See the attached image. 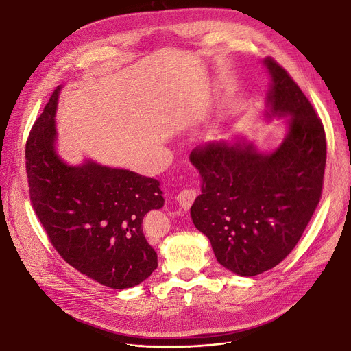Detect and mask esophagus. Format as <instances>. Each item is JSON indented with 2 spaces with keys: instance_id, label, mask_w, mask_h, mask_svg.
Listing matches in <instances>:
<instances>
[{
  "instance_id": "obj_1",
  "label": "esophagus",
  "mask_w": 351,
  "mask_h": 351,
  "mask_svg": "<svg viewBox=\"0 0 351 351\" xmlns=\"http://www.w3.org/2000/svg\"><path fill=\"white\" fill-rule=\"evenodd\" d=\"M195 199H196L195 189H182L176 196V200L183 210H189L190 206H192V203L195 202Z\"/></svg>"
}]
</instances>
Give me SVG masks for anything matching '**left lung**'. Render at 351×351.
Returning <instances> with one entry per match:
<instances>
[{
	"label": "left lung",
	"mask_w": 351,
	"mask_h": 351,
	"mask_svg": "<svg viewBox=\"0 0 351 351\" xmlns=\"http://www.w3.org/2000/svg\"><path fill=\"white\" fill-rule=\"evenodd\" d=\"M270 114L290 116L289 133L271 154L243 138L196 147L190 161L203 184L190 215L226 269L245 277L273 269L298 243L322 197L326 136L313 106L277 61Z\"/></svg>",
	"instance_id": "obj_1"
}]
</instances>
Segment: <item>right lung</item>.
I'll list each match as a JSON object with an SVG mask.
<instances>
[{
  "label": "right lung",
  "mask_w": 351,
  "mask_h": 351,
  "mask_svg": "<svg viewBox=\"0 0 351 351\" xmlns=\"http://www.w3.org/2000/svg\"><path fill=\"white\" fill-rule=\"evenodd\" d=\"M60 86L51 93L26 141V175L34 210L60 256L110 289L148 278L158 258L143 218L164 206L159 182L125 169L85 162L70 167L56 154Z\"/></svg>",
  "instance_id": "1"
}]
</instances>
